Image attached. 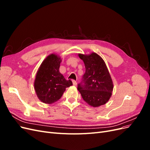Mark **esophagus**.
<instances>
[{
  "instance_id": "obj_1",
  "label": "esophagus",
  "mask_w": 150,
  "mask_h": 150,
  "mask_svg": "<svg viewBox=\"0 0 150 150\" xmlns=\"http://www.w3.org/2000/svg\"><path fill=\"white\" fill-rule=\"evenodd\" d=\"M72 84H73L74 86H77V82L76 81H72Z\"/></svg>"
}]
</instances>
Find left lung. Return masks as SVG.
Segmentation results:
<instances>
[{"label": "left lung", "mask_w": 150, "mask_h": 150, "mask_svg": "<svg viewBox=\"0 0 150 150\" xmlns=\"http://www.w3.org/2000/svg\"><path fill=\"white\" fill-rule=\"evenodd\" d=\"M84 63L86 72L78 89L84 101L94 108L105 104L111 97L112 80L103 58L98 54H78Z\"/></svg>", "instance_id": "8db88e82"}]
</instances>
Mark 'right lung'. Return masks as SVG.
<instances>
[{"label": "right lung", "instance_id": "obj_1", "mask_svg": "<svg viewBox=\"0 0 150 150\" xmlns=\"http://www.w3.org/2000/svg\"><path fill=\"white\" fill-rule=\"evenodd\" d=\"M61 57L56 54L47 56L40 65L35 75L34 86L39 100L45 104H52L59 99L66 88L72 85L59 72Z\"/></svg>", "mask_w": 150, "mask_h": 150}]
</instances>
